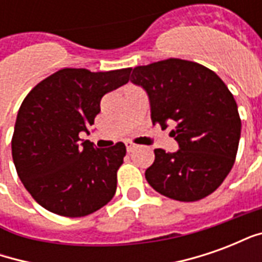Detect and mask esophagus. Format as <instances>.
I'll use <instances>...</instances> for the list:
<instances>
[{"mask_svg": "<svg viewBox=\"0 0 262 262\" xmlns=\"http://www.w3.org/2000/svg\"><path fill=\"white\" fill-rule=\"evenodd\" d=\"M136 148H137V144H135V143H132V142H126V150H127L129 153L135 151Z\"/></svg>", "mask_w": 262, "mask_h": 262, "instance_id": "34e87169", "label": "esophagus"}]
</instances>
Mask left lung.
I'll return each mask as SVG.
<instances>
[{
	"instance_id": "left-lung-1",
	"label": "left lung",
	"mask_w": 262,
	"mask_h": 262,
	"mask_svg": "<svg viewBox=\"0 0 262 262\" xmlns=\"http://www.w3.org/2000/svg\"><path fill=\"white\" fill-rule=\"evenodd\" d=\"M130 81L147 92L153 125L176 127V153L156 148L146 180L157 192L181 202L208 196L220 187L236 160L242 120L234 98L205 66L168 59L132 71Z\"/></svg>"
}]
</instances>
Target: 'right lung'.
<instances>
[{"instance_id": "right-lung-1", "label": "right lung", "mask_w": 262, "mask_h": 262, "mask_svg": "<svg viewBox=\"0 0 262 262\" xmlns=\"http://www.w3.org/2000/svg\"><path fill=\"white\" fill-rule=\"evenodd\" d=\"M130 70L63 69L26 95L15 122L12 159L24 187L40 206L81 217L114 198L125 144L94 148L78 135L90 133L101 98L125 85Z\"/></svg>"}]
</instances>
